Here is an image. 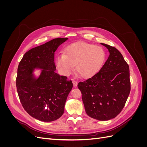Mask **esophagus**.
<instances>
[{
	"label": "esophagus",
	"instance_id": "obj_1",
	"mask_svg": "<svg viewBox=\"0 0 147 147\" xmlns=\"http://www.w3.org/2000/svg\"><path fill=\"white\" fill-rule=\"evenodd\" d=\"M72 83H73V84L74 86L75 87H76L77 86V83H78V82L77 80H72Z\"/></svg>",
	"mask_w": 147,
	"mask_h": 147
}]
</instances>
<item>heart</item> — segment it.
<instances>
[{
  "instance_id": "heart-1",
  "label": "heart",
  "mask_w": 147,
  "mask_h": 147,
  "mask_svg": "<svg viewBox=\"0 0 147 147\" xmlns=\"http://www.w3.org/2000/svg\"><path fill=\"white\" fill-rule=\"evenodd\" d=\"M105 51L101 47L85 42L70 44L65 54L56 57V65L64 75L71 74L75 65V70L82 78H87L96 74L106 60Z\"/></svg>"
}]
</instances>
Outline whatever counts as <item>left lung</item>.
Here are the masks:
<instances>
[{"mask_svg":"<svg viewBox=\"0 0 147 147\" xmlns=\"http://www.w3.org/2000/svg\"><path fill=\"white\" fill-rule=\"evenodd\" d=\"M110 55L99 72L78 84L86 114L107 121L121 112L131 91L129 67L116 48L101 43Z\"/></svg>","mask_w":147,"mask_h":147,"instance_id":"obj_1","label":"left lung"}]
</instances>
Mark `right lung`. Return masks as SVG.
I'll use <instances>...</instances> for the list:
<instances>
[{"label": "right lung", "mask_w": 147, "mask_h": 147, "mask_svg": "<svg viewBox=\"0 0 147 147\" xmlns=\"http://www.w3.org/2000/svg\"><path fill=\"white\" fill-rule=\"evenodd\" d=\"M68 38L53 39L26 52L18 67L16 84L21 103L31 117L50 122L64 112L73 84L65 76L55 72V52ZM41 70L38 77L33 74Z\"/></svg>", "instance_id": "add662e5"}]
</instances>
